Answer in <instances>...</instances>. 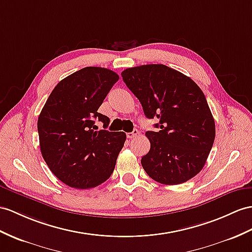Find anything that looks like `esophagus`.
Returning <instances> with one entry per match:
<instances>
[{
	"mask_svg": "<svg viewBox=\"0 0 252 252\" xmlns=\"http://www.w3.org/2000/svg\"><path fill=\"white\" fill-rule=\"evenodd\" d=\"M139 130L138 129H134L133 131H131V132H127L126 133V136H127V138L128 139H133V138H136L137 136H139Z\"/></svg>",
	"mask_w": 252,
	"mask_h": 252,
	"instance_id": "34e87169",
	"label": "esophagus"
}]
</instances>
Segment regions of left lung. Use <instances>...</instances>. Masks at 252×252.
<instances>
[{"mask_svg":"<svg viewBox=\"0 0 252 252\" xmlns=\"http://www.w3.org/2000/svg\"><path fill=\"white\" fill-rule=\"evenodd\" d=\"M127 88L147 119H157L158 131H146L151 142L141 164L151 179L179 185L204 167L215 140V121L203 92L193 80L162 64L127 68Z\"/></svg>","mask_w":252,"mask_h":252,"instance_id":"8db88e82","label":"left lung"}]
</instances>
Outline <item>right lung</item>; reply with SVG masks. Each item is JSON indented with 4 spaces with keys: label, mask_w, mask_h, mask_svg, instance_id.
Instances as JSON below:
<instances>
[{
    "label": "right lung",
    "mask_w": 252,
    "mask_h": 252,
    "mask_svg": "<svg viewBox=\"0 0 252 252\" xmlns=\"http://www.w3.org/2000/svg\"><path fill=\"white\" fill-rule=\"evenodd\" d=\"M116 72L85 67L58 83L38 116L39 146L51 172L67 186L90 189L111 174L126 134L98 130L95 119L107 128L110 119L97 112L118 82Z\"/></svg>",
    "instance_id": "right-lung-1"
}]
</instances>
